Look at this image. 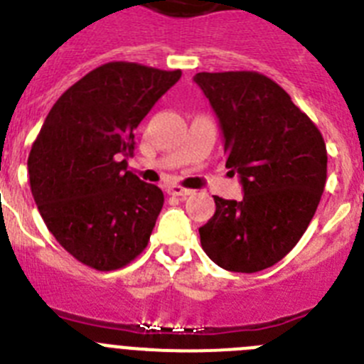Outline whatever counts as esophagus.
Segmentation results:
<instances>
[{
  "label": "esophagus",
  "instance_id": "obj_1",
  "mask_svg": "<svg viewBox=\"0 0 364 364\" xmlns=\"http://www.w3.org/2000/svg\"><path fill=\"white\" fill-rule=\"evenodd\" d=\"M166 191L169 193V195H173V197H189L191 195V189H184L180 188V186H167Z\"/></svg>",
  "mask_w": 364,
  "mask_h": 364
}]
</instances>
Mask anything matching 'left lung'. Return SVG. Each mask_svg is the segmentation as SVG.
<instances>
[{"label": "left lung", "mask_w": 364, "mask_h": 364, "mask_svg": "<svg viewBox=\"0 0 364 364\" xmlns=\"http://www.w3.org/2000/svg\"><path fill=\"white\" fill-rule=\"evenodd\" d=\"M195 83L220 124L226 167L242 200L215 198L198 230L205 255L228 272L266 269L294 250L326 184V146L317 125L281 85L255 70L198 73Z\"/></svg>", "instance_id": "8db88e82"}]
</instances>
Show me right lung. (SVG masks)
Returning a JSON list of instances; mask_svg holds the SVG:
<instances>
[{
  "label": "right lung",
  "instance_id": "obj_1",
  "mask_svg": "<svg viewBox=\"0 0 364 364\" xmlns=\"http://www.w3.org/2000/svg\"><path fill=\"white\" fill-rule=\"evenodd\" d=\"M182 70L131 62L96 67L69 87L28 154L31 191L54 239L98 272L124 268L146 250L162 189L127 171L134 129Z\"/></svg>",
  "mask_w": 364,
  "mask_h": 364
}]
</instances>
